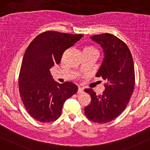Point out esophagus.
I'll use <instances>...</instances> for the list:
<instances>
[{
    "instance_id": "obj_1",
    "label": "esophagus",
    "mask_w": 150,
    "mask_h": 150,
    "mask_svg": "<svg viewBox=\"0 0 150 150\" xmlns=\"http://www.w3.org/2000/svg\"><path fill=\"white\" fill-rule=\"evenodd\" d=\"M83 91V89L81 88H78V90H77V93H81Z\"/></svg>"
}]
</instances>
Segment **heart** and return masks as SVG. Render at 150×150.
Returning a JSON list of instances; mask_svg holds the SVG:
<instances>
[{"label": "heart", "instance_id": "obj_1", "mask_svg": "<svg viewBox=\"0 0 150 150\" xmlns=\"http://www.w3.org/2000/svg\"><path fill=\"white\" fill-rule=\"evenodd\" d=\"M90 53H97V50L93 46L88 45L84 47L83 50V54H90Z\"/></svg>", "mask_w": 150, "mask_h": 150}]
</instances>
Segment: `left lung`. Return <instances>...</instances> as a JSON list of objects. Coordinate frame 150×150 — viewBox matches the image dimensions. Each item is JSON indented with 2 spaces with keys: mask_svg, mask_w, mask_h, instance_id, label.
Listing matches in <instances>:
<instances>
[{
  "mask_svg": "<svg viewBox=\"0 0 150 150\" xmlns=\"http://www.w3.org/2000/svg\"><path fill=\"white\" fill-rule=\"evenodd\" d=\"M91 39L103 50L104 59L96 77H101L106 83L101 95L91 88L84 90L91 97L84 112L91 121L105 124L119 116L129 102L135 81L133 59L127 45L111 34L96 35Z\"/></svg>",
  "mask_w": 150,
  "mask_h": 150,
  "instance_id": "8db88e82",
  "label": "left lung"
}]
</instances>
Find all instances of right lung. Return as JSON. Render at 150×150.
Segmentation results:
<instances>
[{
	"label": "right lung",
	"instance_id": "1",
	"mask_svg": "<svg viewBox=\"0 0 150 150\" xmlns=\"http://www.w3.org/2000/svg\"><path fill=\"white\" fill-rule=\"evenodd\" d=\"M82 37L49 30L37 35L27 47L19 75V91L26 111L37 121L56 120L67 99L77 92V86L72 82L55 81L50 70Z\"/></svg>",
	"mask_w": 150,
	"mask_h": 150
}]
</instances>
